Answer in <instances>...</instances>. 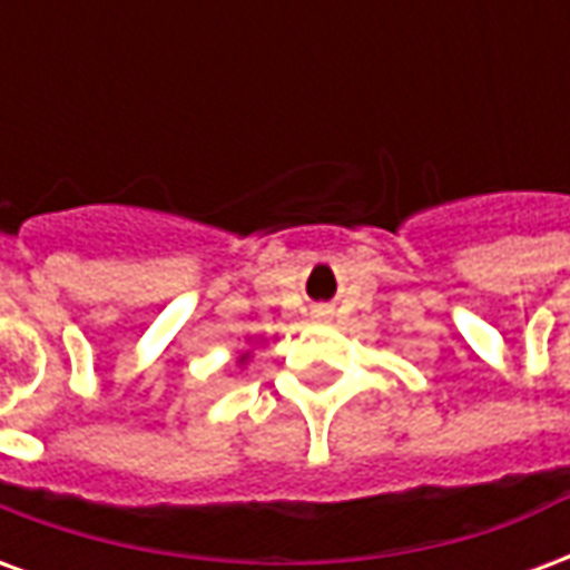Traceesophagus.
<instances>
[{"label": "esophagus", "instance_id": "34e87169", "mask_svg": "<svg viewBox=\"0 0 570 570\" xmlns=\"http://www.w3.org/2000/svg\"><path fill=\"white\" fill-rule=\"evenodd\" d=\"M321 314H326V311H323V308H321Z\"/></svg>", "mask_w": 570, "mask_h": 570}]
</instances>
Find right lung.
<instances>
[{"mask_svg":"<svg viewBox=\"0 0 570 570\" xmlns=\"http://www.w3.org/2000/svg\"><path fill=\"white\" fill-rule=\"evenodd\" d=\"M247 363H249V351H244V354L235 360V366L237 370H247Z\"/></svg>","mask_w":570,"mask_h":570,"instance_id":"1","label":"right lung"}]
</instances>
